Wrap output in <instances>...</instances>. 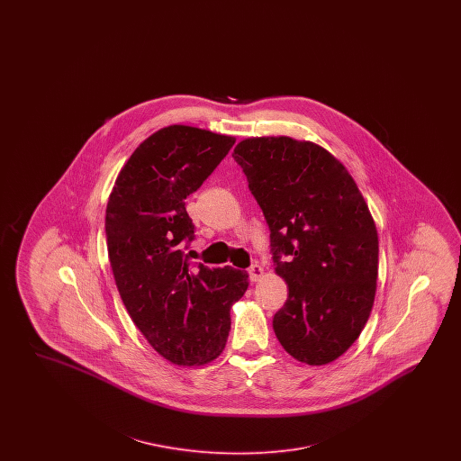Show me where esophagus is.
Wrapping results in <instances>:
<instances>
[{
    "mask_svg": "<svg viewBox=\"0 0 461 461\" xmlns=\"http://www.w3.org/2000/svg\"><path fill=\"white\" fill-rule=\"evenodd\" d=\"M263 266H259V264H252V266L249 267V278H250V282H259V280L263 278Z\"/></svg>",
    "mask_w": 461,
    "mask_h": 461,
    "instance_id": "34e87169",
    "label": "esophagus"
}]
</instances>
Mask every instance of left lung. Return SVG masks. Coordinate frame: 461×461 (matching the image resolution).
Returning a JSON list of instances; mask_svg holds the SVG:
<instances>
[{
    "label": "left lung",
    "instance_id": "8db88e82",
    "mask_svg": "<svg viewBox=\"0 0 461 461\" xmlns=\"http://www.w3.org/2000/svg\"><path fill=\"white\" fill-rule=\"evenodd\" d=\"M233 158L269 226L275 271L288 299L273 318L276 339L311 366L351 348L372 312L378 235L344 164L288 136L240 141Z\"/></svg>",
    "mask_w": 461,
    "mask_h": 461
}]
</instances>
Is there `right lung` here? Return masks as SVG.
<instances>
[{"mask_svg": "<svg viewBox=\"0 0 461 461\" xmlns=\"http://www.w3.org/2000/svg\"><path fill=\"white\" fill-rule=\"evenodd\" d=\"M233 143V136L192 126L162 128L132 152L107 202V249L121 299L149 344L179 366L220 356L230 309L249 286L245 271L195 269L183 250L195 237L185 198Z\"/></svg>", "mask_w": 461, "mask_h": 461, "instance_id": "1", "label": "right lung"}]
</instances>
